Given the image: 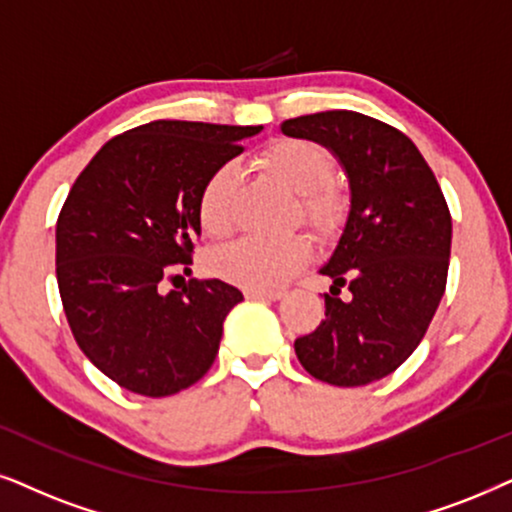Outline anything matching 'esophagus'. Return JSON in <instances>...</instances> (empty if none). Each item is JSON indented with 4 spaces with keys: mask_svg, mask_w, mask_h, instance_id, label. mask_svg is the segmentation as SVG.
<instances>
[{
    "mask_svg": "<svg viewBox=\"0 0 512 512\" xmlns=\"http://www.w3.org/2000/svg\"><path fill=\"white\" fill-rule=\"evenodd\" d=\"M245 297H250V300H281L283 297V290H255V288H248L245 290Z\"/></svg>",
    "mask_w": 512,
    "mask_h": 512,
    "instance_id": "1",
    "label": "esophagus"
}]
</instances>
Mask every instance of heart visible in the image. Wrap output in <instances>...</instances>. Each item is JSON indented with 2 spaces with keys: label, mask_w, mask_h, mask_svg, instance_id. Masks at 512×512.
Wrapping results in <instances>:
<instances>
[{
  "label": "heart",
  "mask_w": 512,
  "mask_h": 512,
  "mask_svg": "<svg viewBox=\"0 0 512 512\" xmlns=\"http://www.w3.org/2000/svg\"><path fill=\"white\" fill-rule=\"evenodd\" d=\"M257 165L297 193L300 215L319 234H331L345 217V193L333 174L326 148L304 139H278L257 153ZM236 170L217 167L198 193V222L210 238H224L234 226ZM312 243L304 234L281 238L243 236L210 255V269L243 288L274 290L307 262Z\"/></svg>",
  "instance_id": "heart-1"
}]
</instances>
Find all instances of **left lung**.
I'll return each instance as SVG.
<instances>
[{
	"label": "left lung",
	"instance_id": "obj_1",
	"mask_svg": "<svg viewBox=\"0 0 512 512\" xmlns=\"http://www.w3.org/2000/svg\"><path fill=\"white\" fill-rule=\"evenodd\" d=\"M281 132L326 146L352 193L340 241L319 269L333 281L323 295L326 319L295 340V354L321 383L368 385L411 357L444 295L451 255L444 193L416 144L368 115H302Z\"/></svg>",
	"mask_w": 512,
	"mask_h": 512
}]
</instances>
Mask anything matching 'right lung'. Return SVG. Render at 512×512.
Instances as JSON below:
<instances>
[{
    "label": "right lung",
    "mask_w": 512,
    "mask_h": 512,
    "mask_svg": "<svg viewBox=\"0 0 512 512\" xmlns=\"http://www.w3.org/2000/svg\"><path fill=\"white\" fill-rule=\"evenodd\" d=\"M262 127L155 120L118 134L75 179L56 222V278L87 359L129 392L167 397L198 383L219 352L229 283L191 278L198 193Z\"/></svg>",
    "instance_id": "1"
}]
</instances>
